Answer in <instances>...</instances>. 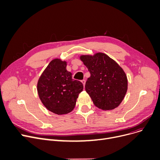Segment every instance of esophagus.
Masks as SVG:
<instances>
[{"label": "esophagus", "instance_id": "obj_1", "mask_svg": "<svg viewBox=\"0 0 160 160\" xmlns=\"http://www.w3.org/2000/svg\"><path fill=\"white\" fill-rule=\"evenodd\" d=\"M81 82H82V83L83 84V86L85 87V82H86V81L85 80V79H83V80H82L81 81Z\"/></svg>", "mask_w": 160, "mask_h": 160}]
</instances>
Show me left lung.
I'll return each instance as SVG.
<instances>
[{
    "label": "left lung",
    "mask_w": 160,
    "mask_h": 160,
    "mask_svg": "<svg viewBox=\"0 0 160 160\" xmlns=\"http://www.w3.org/2000/svg\"><path fill=\"white\" fill-rule=\"evenodd\" d=\"M90 73L85 90L94 104L102 110L117 108L126 95L128 79L124 70L114 60L102 52L80 57Z\"/></svg>",
    "instance_id": "1"
}]
</instances>
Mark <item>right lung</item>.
I'll return each instance as SVG.
<instances>
[{"label":"right lung","instance_id":"add662e5","mask_svg":"<svg viewBox=\"0 0 160 160\" xmlns=\"http://www.w3.org/2000/svg\"><path fill=\"white\" fill-rule=\"evenodd\" d=\"M66 66V62L60 59L52 60L38 82V92L42 103L57 115L71 112L83 89L81 82L72 79Z\"/></svg>","mask_w":160,"mask_h":160}]
</instances>
